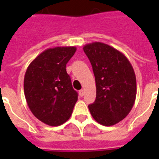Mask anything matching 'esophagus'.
Masks as SVG:
<instances>
[{"instance_id": "34e87169", "label": "esophagus", "mask_w": 159, "mask_h": 159, "mask_svg": "<svg viewBox=\"0 0 159 159\" xmlns=\"http://www.w3.org/2000/svg\"><path fill=\"white\" fill-rule=\"evenodd\" d=\"M83 94H84V91H83V89H81V90H80V91H79V95H80V96H81V97H83Z\"/></svg>"}]
</instances>
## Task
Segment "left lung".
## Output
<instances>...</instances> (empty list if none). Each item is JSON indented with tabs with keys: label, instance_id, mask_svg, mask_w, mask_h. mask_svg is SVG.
<instances>
[{
	"label": "left lung",
	"instance_id": "1",
	"mask_svg": "<svg viewBox=\"0 0 159 159\" xmlns=\"http://www.w3.org/2000/svg\"><path fill=\"white\" fill-rule=\"evenodd\" d=\"M93 67L96 99L89 106L93 119L112 126L127 117L136 97V77L126 56L112 47L93 42L83 47Z\"/></svg>",
	"mask_w": 159,
	"mask_h": 159
}]
</instances>
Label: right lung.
Instances as JSON below:
<instances>
[{"label":"right lung","mask_w":159,"mask_h":159,"mask_svg":"<svg viewBox=\"0 0 159 159\" xmlns=\"http://www.w3.org/2000/svg\"><path fill=\"white\" fill-rule=\"evenodd\" d=\"M76 50L75 47L47 49L26 70L24 90L28 107L37 119L50 126L66 123L77 101L66 69Z\"/></svg>","instance_id":"1"}]
</instances>
